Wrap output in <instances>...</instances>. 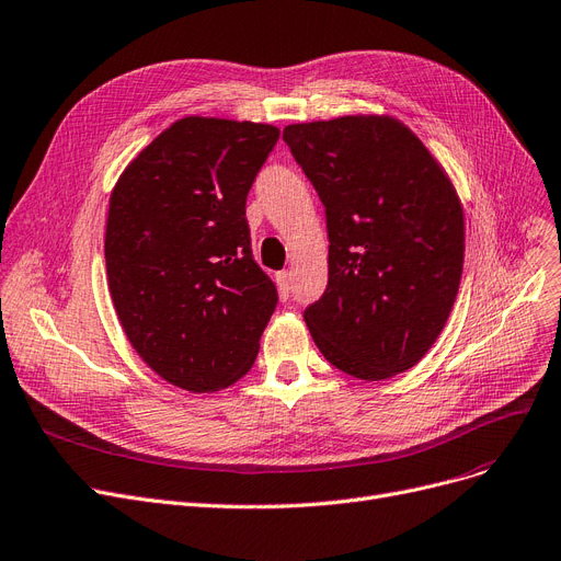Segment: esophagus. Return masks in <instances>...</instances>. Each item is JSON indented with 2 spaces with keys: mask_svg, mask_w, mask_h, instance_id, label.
I'll list each match as a JSON object with an SVG mask.
<instances>
[{
  "mask_svg": "<svg viewBox=\"0 0 561 561\" xmlns=\"http://www.w3.org/2000/svg\"><path fill=\"white\" fill-rule=\"evenodd\" d=\"M277 286H279L282 298H288V296H290V273H288V271L277 273Z\"/></svg>",
  "mask_w": 561,
  "mask_h": 561,
  "instance_id": "1",
  "label": "esophagus"
}]
</instances>
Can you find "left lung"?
<instances>
[{"mask_svg":"<svg viewBox=\"0 0 561 561\" xmlns=\"http://www.w3.org/2000/svg\"><path fill=\"white\" fill-rule=\"evenodd\" d=\"M328 222V286L305 321L330 364L362 380L415 367L462 273V208L417 135L389 116L284 128Z\"/></svg>","mask_w":561,"mask_h":561,"instance_id":"1","label":"left lung"}]
</instances>
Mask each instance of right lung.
Returning <instances> with one entry per match:
<instances>
[{"label": "right lung", "mask_w": 561, "mask_h": 561, "mask_svg": "<svg viewBox=\"0 0 561 561\" xmlns=\"http://www.w3.org/2000/svg\"><path fill=\"white\" fill-rule=\"evenodd\" d=\"M277 139L275 126L187 116L112 192L105 265L118 321L139 357L190 392L245 376L277 307L245 217Z\"/></svg>", "instance_id": "obj_1"}]
</instances>
